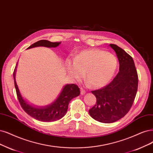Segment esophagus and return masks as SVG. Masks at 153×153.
<instances>
[{
	"label": "esophagus",
	"mask_w": 153,
	"mask_h": 153,
	"mask_svg": "<svg viewBox=\"0 0 153 153\" xmlns=\"http://www.w3.org/2000/svg\"><path fill=\"white\" fill-rule=\"evenodd\" d=\"M80 89H81V94L82 95H83V94H84L86 93V91H85V90H84L82 88H81Z\"/></svg>",
	"instance_id": "1"
}]
</instances>
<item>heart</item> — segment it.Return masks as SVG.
Returning <instances> with one entry per match:
<instances>
[{
    "instance_id": "obj_1",
    "label": "heart",
    "mask_w": 153,
    "mask_h": 153,
    "mask_svg": "<svg viewBox=\"0 0 153 153\" xmlns=\"http://www.w3.org/2000/svg\"><path fill=\"white\" fill-rule=\"evenodd\" d=\"M66 71L72 78L81 79L84 72L85 79L94 88L106 85L114 77L118 67V59L111 52L93 48L83 50L73 58L67 60Z\"/></svg>"
}]
</instances>
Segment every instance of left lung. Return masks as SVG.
<instances>
[{
	"label": "left lung",
	"mask_w": 153,
	"mask_h": 153,
	"mask_svg": "<svg viewBox=\"0 0 153 153\" xmlns=\"http://www.w3.org/2000/svg\"><path fill=\"white\" fill-rule=\"evenodd\" d=\"M110 46L117 55L119 72L108 85L91 91L97 103L89 110L90 116L94 120L106 123L120 120L127 114L138 88V75L132 56L115 44Z\"/></svg>",
	"instance_id": "left-lung-1"
}]
</instances>
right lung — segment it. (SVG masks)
<instances>
[{
	"label": "right lung",
	"instance_id": "obj_1",
	"mask_svg": "<svg viewBox=\"0 0 153 153\" xmlns=\"http://www.w3.org/2000/svg\"><path fill=\"white\" fill-rule=\"evenodd\" d=\"M60 43L61 42H51L48 40H46V39H42V40L34 43L28 47L27 49L36 47H46L50 48L56 47L59 46ZM17 64L14 71L13 76L17 97H18L22 108L30 116L42 122H53L63 117L66 114L68 106H69L71 100L80 94V89L79 87L74 84H67L64 87L59 97L52 103L43 107V108H35V107L28 105L22 98L19 93L15 79Z\"/></svg>",
	"mask_w": 153,
	"mask_h": 153
}]
</instances>
